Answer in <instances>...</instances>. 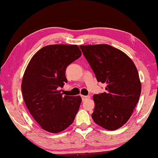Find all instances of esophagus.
<instances>
[{"label":"esophagus","instance_id":"34e87169","mask_svg":"<svg viewBox=\"0 0 158 158\" xmlns=\"http://www.w3.org/2000/svg\"><path fill=\"white\" fill-rule=\"evenodd\" d=\"M81 98H82V100H83V101L86 99V98H90V96H83V95H81Z\"/></svg>","mask_w":158,"mask_h":158}]
</instances>
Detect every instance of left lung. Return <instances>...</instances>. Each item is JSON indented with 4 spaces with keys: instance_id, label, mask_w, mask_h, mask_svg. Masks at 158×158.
Segmentation results:
<instances>
[{
    "instance_id": "left-lung-1",
    "label": "left lung",
    "mask_w": 158,
    "mask_h": 158,
    "mask_svg": "<svg viewBox=\"0 0 158 158\" xmlns=\"http://www.w3.org/2000/svg\"><path fill=\"white\" fill-rule=\"evenodd\" d=\"M98 82L106 92L94 94L91 117L109 131L121 128L130 118L139 101L141 83L135 64L123 52L106 44L80 45Z\"/></svg>"
}]
</instances>
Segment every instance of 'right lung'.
Wrapping results in <instances>:
<instances>
[{"mask_svg":"<svg viewBox=\"0 0 158 158\" xmlns=\"http://www.w3.org/2000/svg\"><path fill=\"white\" fill-rule=\"evenodd\" d=\"M81 55L75 44H51L37 52L25 69L21 84L24 102L44 131L60 133L74 121L81 96H63L59 89L67 82V67Z\"/></svg>","mask_w":158,"mask_h":158,"instance_id":"right-lung-1","label":"right lung"}]
</instances>
